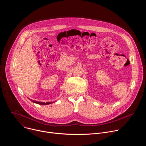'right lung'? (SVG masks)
I'll list each match as a JSON object with an SVG mask.
<instances>
[{"label": "right lung", "mask_w": 146, "mask_h": 146, "mask_svg": "<svg viewBox=\"0 0 146 146\" xmlns=\"http://www.w3.org/2000/svg\"><path fill=\"white\" fill-rule=\"evenodd\" d=\"M32 102L35 103H37V104H38V105H49V104H51L53 102H37V101H36V100H32V99H30Z\"/></svg>", "instance_id": "add662e5"}]
</instances>
